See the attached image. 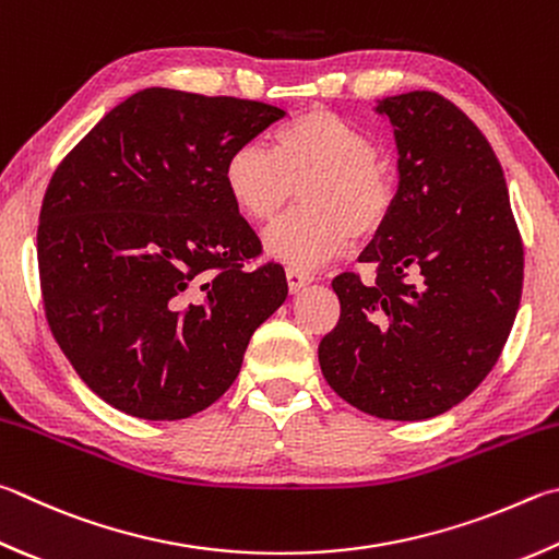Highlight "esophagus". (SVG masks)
<instances>
[{
  "label": "esophagus",
  "mask_w": 559,
  "mask_h": 559,
  "mask_svg": "<svg viewBox=\"0 0 559 559\" xmlns=\"http://www.w3.org/2000/svg\"><path fill=\"white\" fill-rule=\"evenodd\" d=\"M286 281H288V290L290 293H298L302 286H308L312 278H310V273H302L298 269H288L286 271Z\"/></svg>",
  "instance_id": "34e87169"
}]
</instances>
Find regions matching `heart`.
Returning a JSON list of instances; mask_svg holds the SVG:
<instances>
[{
    "instance_id": "1",
    "label": "heart",
    "mask_w": 559,
    "mask_h": 559,
    "mask_svg": "<svg viewBox=\"0 0 559 559\" xmlns=\"http://www.w3.org/2000/svg\"><path fill=\"white\" fill-rule=\"evenodd\" d=\"M367 131L314 107L276 131V146L257 141L237 146L225 160L222 180L235 207L251 222L278 219L302 188L298 215L263 237L271 259L310 271L349 247L352 235L367 239L385 225L395 180Z\"/></svg>"
}]
</instances>
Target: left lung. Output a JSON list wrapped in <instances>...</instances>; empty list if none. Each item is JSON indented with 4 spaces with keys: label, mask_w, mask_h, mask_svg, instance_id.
I'll list each match as a JSON object with an SVG mask.
<instances>
[{
    "label": "left lung",
    "mask_w": 559,
    "mask_h": 559,
    "mask_svg": "<svg viewBox=\"0 0 559 559\" xmlns=\"http://www.w3.org/2000/svg\"><path fill=\"white\" fill-rule=\"evenodd\" d=\"M399 192L359 261L377 281H332L340 320L320 342L322 377L383 420L435 418L499 361L523 290V241L499 158L479 127L430 90L385 97Z\"/></svg>",
    "instance_id": "obj_1"
}]
</instances>
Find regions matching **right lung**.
<instances>
[{"label":"right lung","instance_id":"obj_1","mask_svg":"<svg viewBox=\"0 0 559 559\" xmlns=\"http://www.w3.org/2000/svg\"><path fill=\"white\" fill-rule=\"evenodd\" d=\"M286 111L148 87L60 160L38 215L48 328L111 408L182 420L215 403L259 324L288 296L278 263L227 195L237 146Z\"/></svg>","mask_w":559,"mask_h":559}]
</instances>
